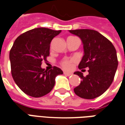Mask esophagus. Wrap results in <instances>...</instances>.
<instances>
[{
	"mask_svg": "<svg viewBox=\"0 0 125 125\" xmlns=\"http://www.w3.org/2000/svg\"><path fill=\"white\" fill-rule=\"evenodd\" d=\"M63 73H64L65 75H66V76H72V73H70V72H65V71H64V72H63Z\"/></svg>",
	"mask_w": 125,
	"mask_h": 125,
	"instance_id": "obj_1",
	"label": "esophagus"
}]
</instances>
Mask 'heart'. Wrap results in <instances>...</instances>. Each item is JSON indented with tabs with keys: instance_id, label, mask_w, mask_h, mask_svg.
Instances as JSON below:
<instances>
[{
	"instance_id": "heart-1",
	"label": "heart",
	"mask_w": 125,
	"mask_h": 125,
	"mask_svg": "<svg viewBox=\"0 0 125 125\" xmlns=\"http://www.w3.org/2000/svg\"><path fill=\"white\" fill-rule=\"evenodd\" d=\"M71 63H72V60H64L62 62V65L65 69H69L71 67Z\"/></svg>"
}]
</instances>
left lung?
Returning <instances> with one entry per match:
<instances>
[{
  "label": "left lung",
  "mask_w": 125,
  "mask_h": 125,
  "mask_svg": "<svg viewBox=\"0 0 125 125\" xmlns=\"http://www.w3.org/2000/svg\"><path fill=\"white\" fill-rule=\"evenodd\" d=\"M69 32L78 36L83 45L84 55L78 68H89L86 77L78 71L73 73L82 79L73 90L82 98L94 99L106 92L114 80L118 66L116 49L108 39L96 31L76 29Z\"/></svg>",
  "instance_id": "obj_1"
}]
</instances>
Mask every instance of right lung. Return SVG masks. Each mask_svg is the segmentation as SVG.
Here are the masks:
<instances>
[{"instance_id":"1","label":"right lung","mask_w":125,"mask_h":125,"mask_svg":"<svg viewBox=\"0 0 125 125\" xmlns=\"http://www.w3.org/2000/svg\"><path fill=\"white\" fill-rule=\"evenodd\" d=\"M62 32L47 28H36L19 36L10 51L11 73L14 81L24 93L34 98L52 91L56 76L63 74L60 68L51 70L41 68L42 61L49 55L51 41Z\"/></svg>"}]
</instances>
